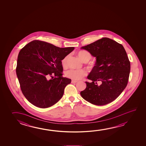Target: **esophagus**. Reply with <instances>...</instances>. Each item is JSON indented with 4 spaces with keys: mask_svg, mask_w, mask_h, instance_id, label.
Masks as SVG:
<instances>
[{
    "mask_svg": "<svg viewBox=\"0 0 146 146\" xmlns=\"http://www.w3.org/2000/svg\"><path fill=\"white\" fill-rule=\"evenodd\" d=\"M77 82H78V81H76V80H72V81H71V83H72V84H75V83H76Z\"/></svg>",
    "mask_w": 146,
    "mask_h": 146,
    "instance_id": "34e87169",
    "label": "esophagus"
}]
</instances>
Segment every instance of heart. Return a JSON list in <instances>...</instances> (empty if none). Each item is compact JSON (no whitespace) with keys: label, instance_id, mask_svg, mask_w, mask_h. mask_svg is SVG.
Instances as JSON below:
<instances>
[{"label":"heart","instance_id":"1","mask_svg":"<svg viewBox=\"0 0 146 146\" xmlns=\"http://www.w3.org/2000/svg\"><path fill=\"white\" fill-rule=\"evenodd\" d=\"M77 55L84 62H88L92 58L91 53L86 51H80L77 53ZM68 58L69 56L68 55L62 60V65L63 66H67ZM86 74L87 72L84 69H70L66 72V75L68 77L76 80L81 79L83 77L86 76Z\"/></svg>","mask_w":146,"mask_h":146}]
</instances>
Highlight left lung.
I'll return each mask as SVG.
<instances>
[{"mask_svg":"<svg viewBox=\"0 0 146 146\" xmlns=\"http://www.w3.org/2000/svg\"><path fill=\"white\" fill-rule=\"evenodd\" d=\"M81 49L96 58L95 65L87 77L86 88L80 92L85 100L93 104L110 103L122 93L127 85L130 63L123 46L108 38H103ZM101 81L100 85L97 84Z\"/></svg>","mask_w":146,"mask_h":146,"instance_id":"left-lung-1","label":"left lung"}]
</instances>
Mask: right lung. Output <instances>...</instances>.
<instances>
[{"mask_svg":"<svg viewBox=\"0 0 146 146\" xmlns=\"http://www.w3.org/2000/svg\"><path fill=\"white\" fill-rule=\"evenodd\" d=\"M74 49L34 40L20 51L16 74L22 92L30 103L45 108L62 98L65 87L71 82L62 76V60ZM49 76L52 79H48Z\"/></svg>","mask_w":146,"mask_h":146,"instance_id":"right-lung-1","label":"right lung"}]
</instances>
